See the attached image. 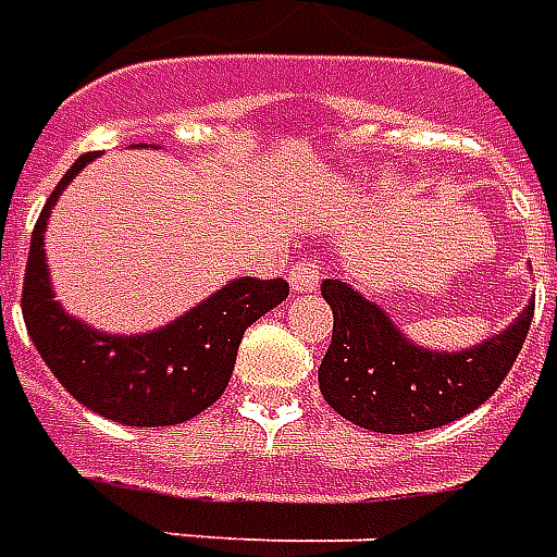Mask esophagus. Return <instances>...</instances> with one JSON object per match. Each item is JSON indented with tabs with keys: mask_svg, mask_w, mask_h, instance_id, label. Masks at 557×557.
Segmentation results:
<instances>
[{
	"mask_svg": "<svg viewBox=\"0 0 557 557\" xmlns=\"http://www.w3.org/2000/svg\"><path fill=\"white\" fill-rule=\"evenodd\" d=\"M319 280H322V265L315 259H304L289 268V286L295 295H307V292L319 289Z\"/></svg>",
	"mask_w": 557,
	"mask_h": 557,
	"instance_id": "esophagus-1",
	"label": "esophagus"
}]
</instances>
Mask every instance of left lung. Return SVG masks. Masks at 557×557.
Wrapping results in <instances>:
<instances>
[{"mask_svg": "<svg viewBox=\"0 0 557 557\" xmlns=\"http://www.w3.org/2000/svg\"><path fill=\"white\" fill-rule=\"evenodd\" d=\"M334 334L319 367V391L331 409L355 426L409 435L466 418L498 391L531 327L534 301L510 325L459 351L420 346L382 304L325 280Z\"/></svg>", "mask_w": 557, "mask_h": 557, "instance_id": "1", "label": "left lung"}]
</instances>
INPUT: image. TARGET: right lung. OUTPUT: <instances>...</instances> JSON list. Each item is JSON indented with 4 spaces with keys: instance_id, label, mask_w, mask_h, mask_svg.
<instances>
[{
    "instance_id": "obj_1",
    "label": "right lung",
    "mask_w": 557,
    "mask_h": 557,
    "mask_svg": "<svg viewBox=\"0 0 557 557\" xmlns=\"http://www.w3.org/2000/svg\"><path fill=\"white\" fill-rule=\"evenodd\" d=\"M89 160L95 154H83L65 172L35 223L23 280V322L50 373L86 409L125 426L184 423L220 399L244 331L286 301L289 286L283 280L235 277L146 334H110L86 325L55 301L44 235L59 196Z\"/></svg>"
}]
</instances>
